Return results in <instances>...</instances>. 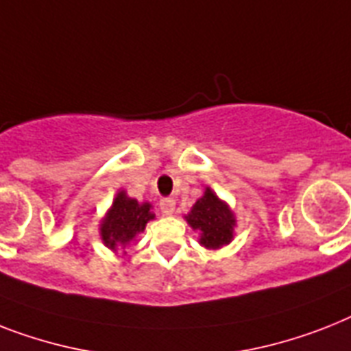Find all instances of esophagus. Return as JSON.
<instances>
[{
    "mask_svg": "<svg viewBox=\"0 0 351 351\" xmlns=\"http://www.w3.org/2000/svg\"><path fill=\"white\" fill-rule=\"evenodd\" d=\"M175 207H176V202L173 200V198H162V200H160L162 215L171 216L173 213H175Z\"/></svg>",
    "mask_w": 351,
    "mask_h": 351,
    "instance_id": "34e87169",
    "label": "esophagus"
}]
</instances>
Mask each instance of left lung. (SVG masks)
Masks as SVG:
<instances>
[{
	"label": "left lung",
	"mask_w": 351,
	"mask_h": 351,
	"mask_svg": "<svg viewBox=\"0 0 351 351\" xmlns=\"http://www.w3.org/2000/svg\"><path fill=\"white\" fill-rule=\"evenodd\" d=\"M185 220L193 229L200 230V243L205 249H220L234 238V213L210 191V187L196 200Z\"/></svg>",
	"instance_id": "8db88e82"
}]
</instances>
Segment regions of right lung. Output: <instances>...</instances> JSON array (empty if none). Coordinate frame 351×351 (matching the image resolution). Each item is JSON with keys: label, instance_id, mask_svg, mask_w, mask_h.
Returning a JSON list of instances; mask_svg holds the SVG:
<instances>
[{"label": "right lung", "instance_id": "add662e5", "mask_svg": "<svg viewBox=\"0 0 351 351\" xmlns=\"http://www.w3.org/2000/svg\"><path fill=\"white\" fill-rule=\"evenodd\" d=\"M155 215L151 213V204H138L135 198L119 191L113 205L102 218L101 238L108 249L115 250L119 245L126 247L138 232L146 229V223L153 220Z\"/></svg>", "mask_w": 351, "mask_h": 351}]
</instances>
